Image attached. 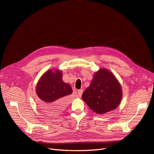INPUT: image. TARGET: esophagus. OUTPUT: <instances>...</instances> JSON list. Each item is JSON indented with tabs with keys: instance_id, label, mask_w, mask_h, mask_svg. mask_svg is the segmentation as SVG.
Masks as SVG:
<instances>
[{
	"instance_id": "34e87169",
	"label": "esophagus",
	"mask_w": 154,
	"mask_h": 154,
	"mask_svg": "<svg viewBox=\"0 0 154 154\" xmlns=\"http://www.w3.org/2000/svg\"><path fill=\"white\" fill-rule=\"evenodd\" d=\"M82 92H83V90H82V89L79 90H78V95H79V96L81 97V96H82Z\"/></svg>"
}]
</instances>
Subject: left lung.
<instances>
[{
  "label": "left lung",
  "mask_w": 154,
  "mask_h": 154,
  "mask_svg": "<svg viewBox=\"0 0 154 154\" xmlns=\"http://www.w3.org/2000/svg\"><path fill=\"white\" fill-rule=\"evenodd\" d=\"M122 97L120 83L111 72L101 68L94 75L91 84L82 95V100L94 112L103 115L116 109Z\"/></svg>",
  "instance_id": "1"
}]
</instances>
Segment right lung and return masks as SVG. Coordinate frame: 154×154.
<instances>
[{
    "instance_id": "1",
    "label": "right lung",
    "mask_w": 154,
    "mask_h": 154,
    "mask_svg": "<svg viewBox=\"0 0 154 154\" xmlns=\"http://www.w3.org/2000/svg\"><path fill=\"white\" fill-rule=\"evenodd\" d=\"M39 107L47 115H58L68 103L67 96L72 94L69 84L62 80V71L57 68L47 70L39 79L36 87Z\"/></svg>"
}]
</instances>
